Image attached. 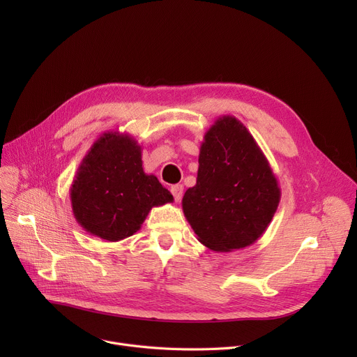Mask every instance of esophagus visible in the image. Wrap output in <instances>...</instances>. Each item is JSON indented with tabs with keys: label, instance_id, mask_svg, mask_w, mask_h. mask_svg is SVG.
<instances>
[{
	"label": "esophagus",
	"instance_id": "esophagus-1",
	"mask_svg": "<svg viewBox=\"0 0 357 357\" xmlns=\"http://www.w3.org/2000/svg\"><path fill=\"white\" fill-rule=\"evenodd\" d=\"M171 192H172V195H174L175 201H176V202H179V201H181V198H182V194H183V186H182L181 183L172 185V186H171Z\"/></svg>",
	"mask_w": 357,
	"mask_h": 357
}]
</instances>
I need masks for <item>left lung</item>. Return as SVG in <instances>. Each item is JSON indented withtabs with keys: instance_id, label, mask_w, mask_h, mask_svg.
I'll return each mask as SVG.
<instances>
[{
	"instance_id": "obj_1",
	"label": "left lung",
	"mask_w": 357,
	"mask_h": 357,
	"mask_svg": "<svg viewBox=\"0 0 357 357\" xmlns=\"http://www.w3.org/2000/svg\"><path fill=\"white\" fill-rule=\"evenodd\" d=\"M198 163L197 183L182 198L198 240L214 252L253 245L278 210L280 188L246 126L218 117L204 136Z\"/></svg>"
}]
</instances>
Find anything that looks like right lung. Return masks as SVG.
<instances>
[{
  "instance_id": "1",
  "label": "right lung",
  "mask_w": 357,
  "mask_h": 357,
  "mask_svg": "<svg viewBox=\"0 0 357 357\" xmlns=\"http://www.w3.org/2000/svg\"><path fill=\"white\" fill-rule=\"evenodd\" d=\"M69 192L79 226L108 241L133 236L150 210L174 202L155 175L144 174L137 140L120 131H105L93 142Z\"/></svg>"
}]
</instances>
